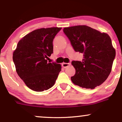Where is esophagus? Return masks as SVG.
Segmentation results:
<instances>
[{
    "instance_id": "34e87169",
    "label": "esophagus",
    "mask_w": 122,
    "mask_h": 122,
    "mask_svg": "<svg viewBox=\"0 0 122 122\" xmlns=\"http://www.w3.org/2000/svg\"><path fill=\"white\" fill-rule=\"evenodd\" d=\"M71 66V63H62V66L64 68L68 67V66Z\"/></svg>"
}]
</instances>
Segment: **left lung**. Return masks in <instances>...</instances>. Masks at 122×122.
Here are the masks:
<instances>
[{
	"label": "left lung",
	"mask_w": 122,
	"mask_h": 122,
	"mask_svg": "<svg viewBox=\"0 0 122 122\" xmlns=\"http://www.w3.org/2000/svg\"><path fill=\"white\" fill-rule=\"evenodd\" d=\"M63 32L76 52L83 53V61H72L76 74L74 84L94 89L102 84L111 73L116 51L110 36L86 25L64 28Z\"/></svg>",
	"instance_id": "1"
}]
</instances>
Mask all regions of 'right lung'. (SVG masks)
<instances>
[{
    "label": "right lung",
    "mask_w": 122,
    "mask_h": 122,
    "mask_svg": "<svg viewBox=\"0 0 122 122\" xmlns=\"http://www.w3.org/2000/svg\"><path fill=\"white\" fill-rule=\"evenodd\" d=\"M61 29L35 30L20 40L13 53L18 76L33 91L43 92L52 87L61 71V64L47 61L53 53V39Z\"/></svg>",
    "instance_id": "right-lung-1"
}]
</instances>
